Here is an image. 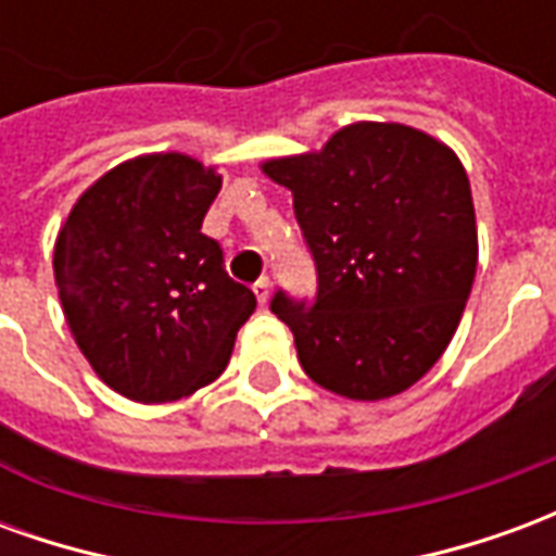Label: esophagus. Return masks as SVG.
I'll list each match as a JSON object with an SVG mask.
<instances>
[{"mask_svg": "<svg viewBox=\"0 0 556 556\" xmlns=\"http://www.w3.org/2000/svg\"><path fill=\"white\" fill-rule=\"evenodd\" d=\"M253 291H255V298H258V303H265L267 294H270V279H267V277L255 279Z\"/></svg>", "mask_w": 556, "mask_h": 556, "instance_id": "1", "label": "esophagus"}]
</instances>
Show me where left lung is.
<instances>
[{
  "label": "left lung",
  "instance_id": "1",
  "mask_svg": "<svg viewBox=\"0 0 556 556\" xmlns=\"http://www.w3.org/2000/svg\"><path fill=\"white\" fill-rule=\"evenodd\" d=\"M265 172L294 195L315 265L313 301L270 298L303 372L357 402L417 384L450 345L477 274L465 166L414 127L357 122Z\"/></svg>",
  "mask_w": 556,
  "mask_h": 556
}]
</instances>
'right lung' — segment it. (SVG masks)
<instances>
[{"instance_id":"obj_1","label":"right lung","mask_w":556,"mask_h":556,"mask_svg":"<svg viewBox=\"0 0 556 556\" xmlns=\"http://www.w3.org/2000/svg\"><path fill=\"white\" fill-rule=\"evenodd\" d=\"M223 178L184 154L127 160L79 195L55 286L91 369L134 402H172L226 369L255 294L226 274L202 219Z\"/></svg>"}]
</instances>
